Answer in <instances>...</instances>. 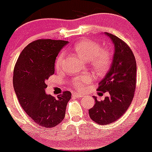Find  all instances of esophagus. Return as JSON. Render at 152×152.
Returning a JSON list of instances; mask_svg holds the SVG:
<instances>
[{
    "mask_svg": "<svg viewBox=\"0 0 152 152\" xmlns=\"http://www.w3.org/2000/svg\"><path fill=\"white\" fill-rule=\"evenodd\" d=\"M73 96H76L77 98H81L83 96V94H80V93H77V92H74V93L72 94Z\"/></svg>",
    "mask_w": 152,
    "mask_h": 152,
    "instance_id": "34e87169",
    "label": "esophagus"
}]
</instances>
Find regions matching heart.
I'll use <instances>...</instances> for the list:
<instances>
[{"label": "heart", "instance_id": "b5f03b06", "mask_svg": "<svg viewBox=\"0 0 152 152\" xmlns=\"http://www.w3.org/2000/svg\"><path fill=\"white\" fill-rule=\"evenodd\" d=\"M75 52L86 61H88L92 68L98 74H102L110 66L112 55L109 50L102 49L97 42L91 40H83L75 44L74 47ZM64 57V53H61L56 61V67L59 69L61 66ZM90 81L88 75L77 77L72 81L73 86L77 88H81L85 84Z\"/></svg>", "mask_w": 152, "mask_h": 152}]
</instances>
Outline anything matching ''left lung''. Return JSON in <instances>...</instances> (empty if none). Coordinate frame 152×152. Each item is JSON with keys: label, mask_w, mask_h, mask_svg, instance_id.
Here are the masks:
<instances>
[{"label": "left lung", "mask_w": 152, "mask_h": 152, "mask_svg": "<svg viewBox=\"0 0 152 152\" xmlns=\"http://www.w3.org/2000/svg\"><path fill=\"white\" fill-rule=\"evenodd\" d=\"M114 45L110 69L99 83L98 91L109 95L102 101L94 96L95 104L89 109L90 118L100 125L113 123L131 104L136 86V61L130 48L118 37L104 33Z\"/></svg>", "instance_id": "1"}]
</instances>
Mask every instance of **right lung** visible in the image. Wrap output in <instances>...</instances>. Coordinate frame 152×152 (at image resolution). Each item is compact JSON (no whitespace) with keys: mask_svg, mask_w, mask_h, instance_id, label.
Segmentation results:
<instances>
[{"mask_svg":"<svg viewBox=\"0 0 152 152\" xmlns=\"http://www.w3.org/2000/svg\"><path fill=\"white\" fill-rule=\"evenodd\" d=\"M67 44L52 39L31 42L20 53L14 69V89L20 105L34 122L43 127H54L63 121L71 99L69 91L57 98L45 93V83L54 74L56 57Z\"/></svg>","mask_w":152,"mask_h":152,"instance_id":"right-lung-1","label":"right lung"}]
</instances>
